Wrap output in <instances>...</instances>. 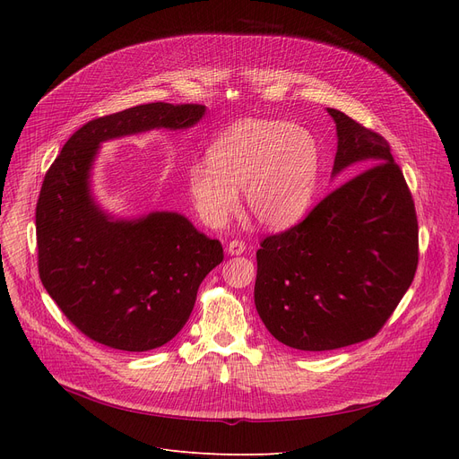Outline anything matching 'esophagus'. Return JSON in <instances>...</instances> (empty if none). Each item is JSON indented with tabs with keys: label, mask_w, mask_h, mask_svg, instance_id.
Masks as SVG:
<instances>
[{
	"label": "esophagus",
	"mask_w": 459,
	"mask_h": 459,
	"mask_svg": "<svg viewBox=\"0 0 459 459\" xmlns=\"http://www.w3.org/2000/svg\"><path fill=\"white\" fill-rule=\"evenodd\" d=\"M246 251V244L242 242V239H232V242L227 246V253L229 255H242Z\"/></svg>",
	"instance_id": "1"
}]
</instances>
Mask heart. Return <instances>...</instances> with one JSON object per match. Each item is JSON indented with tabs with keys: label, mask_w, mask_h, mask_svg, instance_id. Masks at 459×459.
I'll return each mask as SVG.
<instances>
[{
	"label": "heart",
	"mask_w": 459,
	"mask_h": 459,
	"mask_svg": "<svg viewBox=\"0 0 459 459\" xmlns=\"http://www.w3.org/2000/svg\"><path fill=\"white\" fill-rule=\"evenodd\" d=\"M318 177V147L305 128L273 118H246L208 149V161L189 167L187 191L201 220L223 227L238 210V191L253 220L268 230L296 225Z\"/></svg>",
	"instance_id": "1"
}]
</instances>
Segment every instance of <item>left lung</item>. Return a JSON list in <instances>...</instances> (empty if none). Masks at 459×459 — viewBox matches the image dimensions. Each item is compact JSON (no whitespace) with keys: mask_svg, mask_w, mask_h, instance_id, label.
I'll use <instances>...</instances> for the list:
<instances>
[{"mask_svg":"<svg viewBox=\"0 0 459 459\" xmlns=\"http://www.w3.org/2000/svg\"><path fill=\"white\" fill-rule=\"evenodd\" d=\"M327 113L339 137L333 177L350 178L256 251L258 316L279 342L303 351L376 336L419 264L415 203L389 143L339 109Z\"/></svg>","mask_w":459,"mask_h":459,"instance_id":"obj_1","label":"left lung"}]
</instances>
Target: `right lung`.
<instances>
[{
  "label": "right lung",
  "mask_w": 459,
  "mask_h": 459,
  "mask_svg": "<svg viewBox=\"0 0 459 459\" xmlns=\"http://www.w3.org/2000/svg\"><path fill=\"white\" fill-rule=\"evenodd\" d=\"M204 111L154 102L89 120L48 169L35 215L39 275L70 324L94 342L123 351L167 344L186 325L203 279L223 262L220 239L182 213L115 220L91 191L100 143L191 128Z\"/></svg>",
  "instance_id": "obj_1"
}]
</instances>
